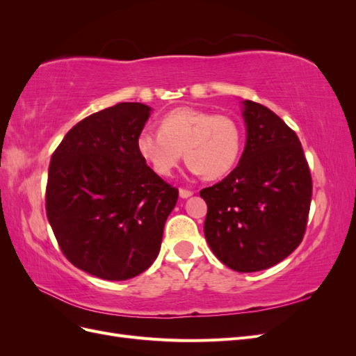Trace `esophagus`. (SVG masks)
<instances>
[{"label": "esophagus", "mask_w": 356, "mask_h": 356, "mask_svg": "<svg viewBox=\"0 0 356 356\" xmlns=\"http://www.w3.org/2000/svg\"><path fill=\"white\" fill-rule=\"evenodd\" d=\"M179 196L182 199H187L190 196H193V191L191 190H187V188H179Z\"/></svg>", "instance_id": "esophagus-1"}]
</instances>
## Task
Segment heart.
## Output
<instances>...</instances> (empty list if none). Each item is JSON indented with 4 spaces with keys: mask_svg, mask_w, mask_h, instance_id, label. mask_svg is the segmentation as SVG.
I'll return each instance as SVG.
<instances>
[{
    "mask_svg": "<svg viewBox=\"0 0 356 356\" xmlns=\"http://www.w3.org/2000/svg\"><path fill=\"white\" fill-rule=\"evenodd\" d=\"M243 144L239 122L227 114L177 108L160 122L159 131L144 129L136 149L160 177H170L182 152L190 169L204 178H220L238 163Z\"/></svg>",
    "mask_w": 356,
    "mask_h": 356,
    "instance_id": "1",
    "label": "heart"
}]
</instances>
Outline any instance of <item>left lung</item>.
<instances>
[{
    "mask_svg": "<svg viewBox=\"0 0 356 356\" xmlns=\"http://www.w3.org/2000/svg\"><path fill=\"white\" fill-rule=\"evenodd\" d=\"M246 145L239 165L200 190L208 204L204 238L236 272L282 261L303 241L312 175L296 132L267 106L245 101Z\"/></svg>",
    "mask_w": 356,
    "mask_h": 356,
    "instance_id": "1",
    "label": "left lung"
}]
</instances>
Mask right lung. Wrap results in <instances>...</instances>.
Here are the masks:
<instances>
[{"label": "right lung", "mask_w": 356, "mask_h": 356, "mask_svg": "<svg viewBox=\"0 0 356 356\" xmlns=\"http://www.w3.org/2000/svg\"><path fill=\"white\" fill-rule=\"evenodd\" d=\"M149 106L122 102L83 118L51 154L46 212L68 261L106 281L145 272L178 188L147 166L136 136Z\"/></svg>", "instance_id": "1"}]
</instances>
